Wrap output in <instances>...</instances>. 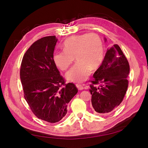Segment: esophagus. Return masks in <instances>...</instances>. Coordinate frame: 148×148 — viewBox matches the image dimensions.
<instances>
[{
    "label": "esophagus",
    "instance_id": "obj_1",
    "mask_svg": "<svg viewBox=\"0 0 148 148\" xmlns=\"http://www.w3.org/2000/svg\"><path fill=\"white\" fill-rule=\"evenodd\" d=\"M76 86L77 87V88L79 89V90H83L84 89L83 86L82 84H76Z\"/></svg>",
    "mask_w": 148,
    "mask_h": 148
}]
</instances>
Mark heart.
<instances>
[{
  "label": "heart",
  "mask_w": 148,
  "mask_h": 148,
  "mask_svg": "<svg viewBox=\"0 0 148 148\" xmlns=\"http://www.w3.org/2000/svg\"><path fill=\"white\" fill-rule=\"evenodd\" d=\"M64 51L56 52L53 60L58 68L65 71L74 62L76 64L66 73L69 81L82 83L88 79L91 71L99 68L104 59L102 40L95 33L71 36L63 44Z\"/></svg>",
  "instance_id": "heart-1"
}]
</instances>
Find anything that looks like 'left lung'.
Masks as SVG:
<instances>
[{"mask_svg": "<svg viewBox=\"0 0 148 148\" xmlns=\"http://www.w3.org/2000/svg\"><path fill=\"white\" fill-rule=\"evenodd\" d=\"M129 73L128 62L119 45L107 49L101 65L93 75L89 89L97 113L110 112L120 104L128 88Z\"/></svg>", "mask_w": 148, "mask_h": 148, "instance_id": "obj_1", "label": "left lung"}]
</instances>
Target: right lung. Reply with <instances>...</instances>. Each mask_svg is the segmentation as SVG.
<instances>
[{"label": "right lung", "instance_id": "right-lung-1", "mask_svg": "<svg viewBox=\"0 0 148 148\" xmlns=\"http://www.w3.org/2000/svg\"><path fill=\"white\" fill-rule=\"evenodd\" d=\"M55 36L38 39L22 59L20 79L26 102L36 117L49 123L59 122L67 104L78 92L72 83H65L53 60Z\"/></svg>", "mask_w": 148, "mask_h": 148}]
</instances>
